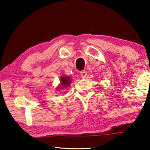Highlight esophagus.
Here are the masks:
<instances>
[{"mask_svg": "<svg viewBox=\"0 0 150 150\" xmlns=\"http://www.w3.org/2000/svg\"><path fill=\"white\" fill-rule=\"evenodd\" d=\"M80 76H81V77L82 79H84V78H86V71L85 70H82L80 71Z\"/></svg>", "mask_w": 150, "mask_h": 150, "instance_id": "esophagus-1", "label": "esophagus"}]
</instances>
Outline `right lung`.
I'll return each instance as SVG.
<instances>
[{
  "instance_id": "1",
  "label": "right lung",
  "mask_w": 150,
  "mask_h": 150,
  "mask_svg": "<svg viewBox=\"0 0 150 150\" xmlns=\"http://www.w3.org/2000/svg\"><path fill=\"white\" fill-rule=\"evenodd\" d=\"M60 86L57 88L58 90L62 89L63 87H68L70 84L71 83L70 77L68 76H63L60 79Z\"/></svg>"
}]
</instances>
